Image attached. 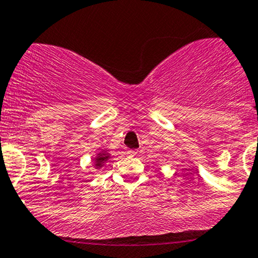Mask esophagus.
Masks as SVG:
<instances>
[{
  "instance_id": "34e87169",
  "label": "esophagus",
  "mask_w": 258,
  "mask_h": 258,
  "mask_svg": "<svg viewBox=\"0 0 258 258\" xmlns=\"http://www.w3.org/2000/svg\"><path fill=\"white\" fill-rule=\"evenodd\" d=\"M137 151H135V150H128L127 151V155H130V156H137Z\"/></svg>"
}]
</instances>
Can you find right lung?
<instances>
[{
	"mask_svg": "<svg viewBox=\"0 0 258 258\" xmlns=\"http://www.w3.org/2000/svg\"><path fill=\"white\" fill-rule=\"evenodd\" d=\"M108 158V155H98L97 157H96V166H97V167H100V166H102V163L105 162L106 160H107Z\"/></svg>",
	"mask_w": 258,
	"mask_h": 258,
	"instance_id": "1",
	"label": "right lung"
}]
</instances>
